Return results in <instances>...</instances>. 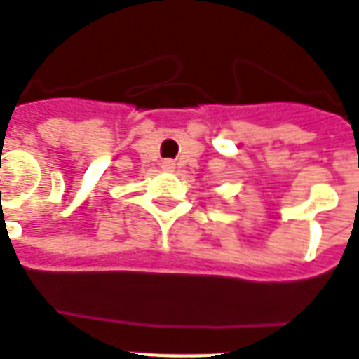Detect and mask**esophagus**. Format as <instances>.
Returning <instances> with one entry per match:
<instances>
[{"instance_id":"obj_1","label":"esophagus","mask_w":359,"mask_h":359,"mask_svg":"<svg viewBox=\"0 0 359 359\" xmlns=\"http://www.w3.org/2000/svg\"><path fill=\"white\" fill-rule=\"evenodd\" d=\"M163 169H165V171H172V169H175V161H171V159L163 161Z\"/></svg>"}]
</instances>
